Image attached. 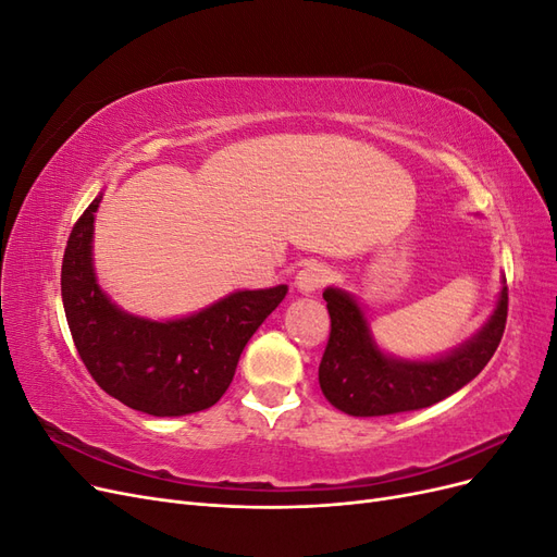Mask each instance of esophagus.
<instances>
[{
    "mask_svg": "<svg viewBox=\"0 0 557 557\" xmlns=\"http://www.w3.org/2000/svg\"><path fill=\"white\" fill-rule=\"evenodd\" d=\"M332 278L330 267L325 264H307L295 278V288L301 295H313L315 290L323 288V285Z\"/></svg>",
    "mask_w": 557,
    "mask_h": 557,
    "instance_id": "obj_1",
    "label": "esophagus"
}]
</instances>
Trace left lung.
<instances>
[{
    "label": "left lung",
    "mask_w": 557,
    "mask_h": 557,
    "mask_svg": "<svg viewBox=\"0 0 557 557\" xmlns=\"http://www.w3.org/2000/svg\"><path fill=\"white\" fill-rule=\"evenodd\" d=\"M323 297L332 330L318 367L320 391L334 409L360 418L418 411L458 393L493 358L509 307L502 278L495 309L467 342L432 358H399L379 346L356 295L327 285Z\"/></svg>",
    "instance_id": "left-lung-1"
}]
</instances>
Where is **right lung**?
I'll return each mask as SVG.
<instances>
[{
  "label": "right lung",
  "mask_w": 557,
  "mask_h": 557,
  "mask_svg": "<svg viewBox=\"0 0 557 557\" xmlns=\"http://www.w3.org/2000/svg\"><path fill=\"white\" fill-rule=\"evenodd\" d=\"M99 193L78 218L62 260V305L83 364L125 407L158 418L205 411L225 395L250 336L288 285L234 290L188 315L153 320L121 309L95 269Z\"/></svg>",
  "instance_id": "1"
}]
</instances>
